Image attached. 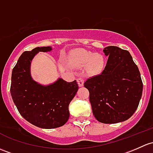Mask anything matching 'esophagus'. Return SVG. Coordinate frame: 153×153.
Returning <instances> with one entry per match:
<instances>
[{"label":"esophagus","mask_w":153,"mask_h":153,"mask_svg":"<svg viewBox=\"0 0 153 153\" xmlns=\"http://www.w3.org/2000/svg\"><path fill=\"white\" fill-rule=\"evenodd\" d=\"M77 81H78V85H79V86H83V83H84V79H83L82 77H79V78L77 79Z\"/></svg>","instance_id":"obj_1"}]
</instances>
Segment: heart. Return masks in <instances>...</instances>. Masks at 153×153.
Returning a JSON list of instances; mask_svg holds the SVG:
<instances>
[{
  "instance_id": "heart-1",
  "label": "heart",
  "mask_w": 153,
  "mask_h": 153,
  "mask_svg": "<svg viewBox=\"0 0 153 153\" xmlns=\"http://www.w3.org/2000/svg\"><path fill=\"white\" fill-rule=\"evenodd\" d=\"M74 62L79 67H86L89 63L88 71L93 75L100 73L105 64V60L102 55H96L84 50H79L75 52Z\"/></svg>"
}]
</instances>
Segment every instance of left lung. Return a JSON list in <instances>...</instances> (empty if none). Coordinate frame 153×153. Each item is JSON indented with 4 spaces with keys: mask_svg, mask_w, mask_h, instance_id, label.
I'll list each match as a JSON object with an SVG mask.
<instances>
[{
    "mask_svg": "<svg viewBox=\"0 0 153 153\" xmlns=\"http://www.w3.org/2000/svg\"><path fill=\"white\" fill-rule=\"evenodd\" d=\"M108 56L99 75L83 85L89 91L93 114L97 121L114 124L128 120L139 106L143 90L140 72L128 51L116 46L104 48Z\"/></svg>",
    "mask_w": 153,
    "mask_h": 153,
    "instance_id": "1",
    "label": "left lung"
}]
</instances>
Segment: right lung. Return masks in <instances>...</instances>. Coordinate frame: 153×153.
<instances>
[{
  "label": "right lung",
  "instance_id": "1",
  "mask_svg": "<svg viewBox=\"0 0 153 153\" xmlns=\"http://www.w3.org/2000/svg\"><path fill=\"white\" fill-rule=\"evenodd\" d=\"M51 47L35 48L25 51L12 70L10 92L20 115L35 126L52 129L67 122L69 104L78 89L76 81L59 79L53 84L44 86L32 80L30 64L39 51L48 52Z\"/></svg>",
  "mask_w": 153,
  "mask_h": 153
}]
</instances>
